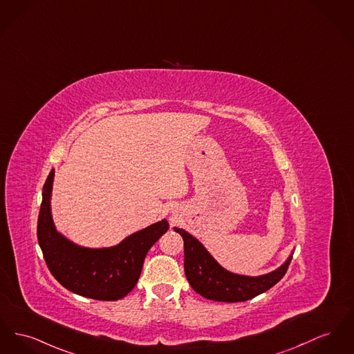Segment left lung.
Segmentation results:
<instances>
[{"label": "left lung", "mask_w": 354, "mask_h": 354, "mask_svg": "<svg viewBox=\"0 0 354 354\" xmlns=\"http://www.w3.org/2000/svg\"><path fill=\"white\" fill-rule=\"evenodd\" d=\"M185 241V272L191 288L202 297L219 302H243L272 288L286 274L291 257L271 272L249 277L222 268L206 248L183 229L174 227Z\"/></svg>", "instance_id": "obj_1"}]
</instances>
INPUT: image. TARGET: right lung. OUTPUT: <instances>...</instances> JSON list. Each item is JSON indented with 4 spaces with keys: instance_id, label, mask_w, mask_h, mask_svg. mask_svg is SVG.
<instances>
[{
    "instance_id": "right-lung-1",
    "label": "right lung",
    "mask_w": 354,
    "mask_h": 354,
    "mask_svg": "<svg viewBox=\"0 0 354 354\" xmlns=\"http://www.w3.org/2000/svg\"><path fill=\"white\" fill-rule=\"evenodd\" d=\"M53 178L55 169L42 188L37 222V239L48 269L65 289L79 295L99 301L123 298L138 283L147 252L168 230V222L162 219L112 248L79 246L55 227L50 212Z\"/></svg>"
}]
</instances>
